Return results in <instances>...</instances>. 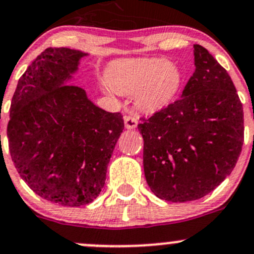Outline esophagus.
Segmentation results:
<instances>
[{
	"instance_id": "34e87169",
	"label": "esophagus",
	"mask_w": 254,
	"mask_h": 254,
	"mask_svg": "<svg viewBox=\"0 0 254 254\" xmlns=\"http://www.w3.org/2000/svg\"><path fill=\"white\" fill-rule=\"evenodd\" d=\"M124 124L127 129H135L137 127V118L132 115H125Z\"/></svg>"
}]
</instances>
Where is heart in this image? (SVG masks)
Here are the masks:
<instances>
[{"mask_svg":"<svg viewBox=\"0 0 254 254\" xmlns=\"http://www.w3.org/2000/svg\"><path fill=\"white\" fill-rule=\"evenodd\" d=\"M107 81L111 93L134 94L140 111L156 112L175 101L183 76L178 66L165 59H127L109 66Z\"/></svg>","mask_w":254,"mask_h":254,"instance_id":"b5f03b06","label":"heart"}]
</instances>
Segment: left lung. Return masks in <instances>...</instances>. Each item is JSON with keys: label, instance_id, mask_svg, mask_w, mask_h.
I'll return each instance as SVG.
<instances>
[{"label": "left lung", "instance_id": "left-lung-1", "mask_svg": "<svg viewBox=\"0 0 254 254\" xmlns=\"http://www.w3.org/2000/svg\"><path fill=\"white\" fill-rule=\"evenodd\" d=\"M194 65L182 98L137 125L146 182L156 196L173 203L214 190L232 172L243 145V108L231 77L198 44Z\"/></svg>", "mask_w": 254, "mask_h": 254}]
</instances>
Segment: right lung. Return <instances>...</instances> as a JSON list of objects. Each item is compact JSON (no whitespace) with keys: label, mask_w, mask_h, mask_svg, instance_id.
Masks as SVG:
<instances>
[{"label":"right lung","mask_w":254,"mask_h":254,"mask_svg":"<svg viewBox=\"0 0 254 254\" xmlns=\"http://www.w3.org/2000/svg\"><path fill=\"white\" fill-rule=\"evenodd\" d=\"M86 55L45 49L18 81L9 109L7 137L18 173L35 194L64 206L99 195L124 129L120 113L103 111L81 87L66 84Z\"/></svg>","instance_id":"obj_1"}]
</instances>
